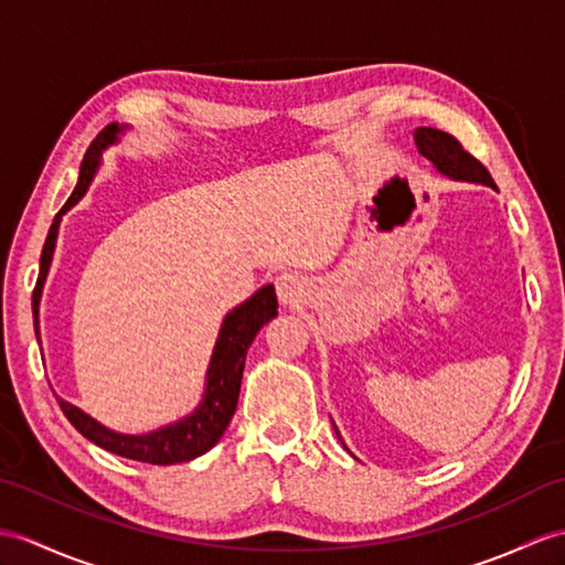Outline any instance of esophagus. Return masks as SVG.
<instances>
[{
    "label": "esophagus",
    "mask_w": 565,
    "mask_h": 565,
    "mask_svg": "<svg viewBox=\"0 0 565 565\" xmlns=\"http://www.w3.org/2000/svg\"><path fill=\"white\" fill-rule=\"evenodd\" d=\"M308 286L306 279L300 277V274L294 271H286L281 277H277V296L284 306H298L306 300Z\"/></svg>",
    "instance_id": "1"
}]
</instances>
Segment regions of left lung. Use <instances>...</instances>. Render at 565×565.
<instances>
[{"instance_id":"8db88e82","label":"left lung","mask_w":565,"mask_h":565,"mask_svg":"<svg viewBox=\"0 0 565 565\" xmlns=\"http://www.w3.org/2000/svg\"><path fill=\"white\" fill-rule=\"evenodd\" d=\"M414 141L418 147V153L426 156V159L438 168V173L448 175L452 180L479 182V185H489L498 190L493 178L489 175V170L483 168L469 151H465L462 143L452 135L440 132V129H433V127H418L414 132Z\"/></svg>"}]
</instances>
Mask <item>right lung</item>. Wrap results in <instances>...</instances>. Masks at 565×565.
<instances>
[{
	"label": "right lung",
	"instance_id": "add662e5",
	"mask_svg": "<svg viewBox=\"0 0 565 565\" xmlns=\"http://www.w3.org/2000/svg\"><path fill=\"white\" fill-rule=\"evenodd\" d=\"M125 129L127 127L113 122L105 127L94 141H90V147L82 161V170H78L76 188L67 200V204L60 209V214L55 216V221H52V226L47 231L43 255H41V274H38V281L33 288V327H35L38 342H41V327H38V312L41 310L38 308H41V296H43L47 271H50V262H52V255H55L62 214H67L70 209L86 194L90 180H94L96 170L100 166V153L108 147H113ZM277 308H279L277 294H274V286L267 284L262 286L257 294L247 298L245 303L233 308L226 318H223L212 361H209L204 397L190 416L180 418L175 424H168L151 433H141V436H129V433H117V430L105 428L103 424L96 422V418H90L88 414L78 409V406L64 399H57L60 409L84 438L96 443L98 448L108 450L113 455H120V457H127V460H137V462H149V465L190 462L194 457L212 450L221 440L223 430L228 428L231 418L235 414V406H238L247 349H250L253 339L257 337L262 327H265L271 318H277Z\"/></svg>",
	"mask_w": 565,
	"mask_h": 565
}]
</instances>
